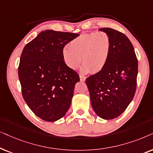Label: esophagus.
Instances as JSON below:
<instances>
[{
  "instance_id": "1",
  "label": "esophagus",
  "mask_w": 153,
  "mask_h": 153,
  "mask_svg": "<svg viewBox=\"0 0 153 153\" xmlns=\"http://www.w3.org/2000/svg\"><path fill=\"white\" fill-rule=\"evenodd\" d=\"M85 79H86V77L82 75H80V81H85Z\"/></svg>"
}]
</instances>
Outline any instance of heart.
I'll use <instances>...</instances> for the list:
<instances>
[{"instance_id": "b5f03b06", "label": "heart", "mask_w": 153, "mask_h": 153, "mask_svg": "<svg viewBox=\"0 0 153 153\" xmlns=\"http://www.w3.org/2000/svg\"><path fill=\"white\" fill-rule=\"evenodd\" d=\"M111 48V39L106 32L83 33L63 49V59L69 68L75 70L80 66L82 58L83 72L96 73L107 64Z\"/></svg>"}]
</instances>
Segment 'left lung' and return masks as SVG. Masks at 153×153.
I'll return each mask as SVG.
<instances>
[{"label":"left lung","instance_id":"1","mask_svg":"<svg viewBox=\"0 0 153 153\" xmlns=\"http://www.w3.org/2000/svg\"><path fill=\"white\" fill-rule=\"evenodd\" d=\"M111 39L110 56L104 68L85 80L91 106L103 119L120 115L133 99L136 89L138 60L134 47L123 33L102 28Z\"/></svg>","mask_w":153,"mask_h":153}]
</instances>
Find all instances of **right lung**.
<instances>
[{"mask_svg":"<svg viewBox=\"0 0 153 153\" xmlns=\"http://www.w3.org/2000/svg\"><path fill=\"white\" fill-rule=\"evenodd\" d=\"M79 34L46 30L25 45L18 75L22 96L36 115L54 122L71 105L79 75L65 64L62 50Z\"/></svg>","mask_w":153,"mask_h":153,"instance_id":"add662e5","label":"right lung"}]
</instances>
